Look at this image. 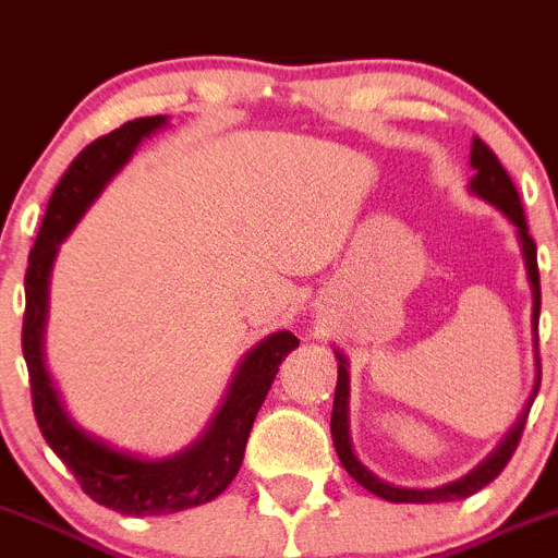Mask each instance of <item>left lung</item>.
I'll return each instance as SVG.
<instances>
[{"label":"left lung","mask_w":558,"mask_h":558,"mask_svg":"<svg viewBox=\"0 0 558 558\" xmlns=\"http://www.w3.org/2000/svg\"><path fill=\"white\" fill-rule=\"evenodd\" d=\"M471 168L473 179L468 184V192L476 197H482L484 203H490L493 208H498L509 222H512L514 233H518L520 253H523L525 264V278L531 286V327H534V390H531L529 404L523 408V413L518 415L512 429L504 435L501 444L484 457L471 473L454 478L449 484H440V487H399V484H390L385 478H379L377 473L368 471L361 460H357L355 449H352L350 437V363L341 352L336 350L338 357V383H336V399H332V418H330V432H332V446H336V454L341 460V465L347 468L352 478L357 484H363L368 493L385 498L390 504H446V501H460V498L473 496L482 487L493 482L498 473L507 468V462L512 460L514 449L520 444V435L525 429V418H529V410L534 404V397L539 390V350H537V325H539V269H537V244L529 236V226H525L523 206H520L518 190H514L512 179H509L507 170L501 168L498 156L493 154L487 145L478 137H473L471 143Z\"/></svg>","instance_id":"1"}]
</instances>
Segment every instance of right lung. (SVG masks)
I'll use <instances>...</instances> for the list:
<instances>
[{"instance_id": "obj_1", "label": "right lung", "mask_w": 558, "mask_h": 558, "mask_svg": "<svg viewBox=\"0 0 558 558\" xmlns=\"http://www.w3.org/2000/svg\"><path fill=\"white\" fill-rule=\"evenodd\" d=\"M168 126V114L137 118L87 145L65 170L40 222L24 278V330L21 350L27 361L33 408L46 444L71 468L82 490L101 507L121 514H173L220 496L242 465L253 421L267 399L280 361L300 347V338L278 330L262 338L239 361L220 408L195 444L170 457H140L107 444L76 424L44 361L49 319V280L60 244L96 203L104 186L126 168L143 140Z\"/></svg>"}]
</instances>
